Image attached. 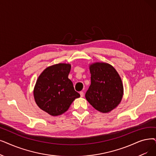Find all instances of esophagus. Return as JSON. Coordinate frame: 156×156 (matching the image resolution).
I'll use <instances>...</instances> for the list:
<instances>
[{"mask_svg": "<svg viewBox=\"0 0 156 156\" xmlns=\"http://www.w3.org/2000/svg\"><path fill=\"white\" fill-rule=\"evenodd\" d=\"M80 96H81V98H83V96H84V93H83V92H80Z\"/></svg>", "mask_w": 156, "mask_h": 156, "instance_id": "34e87169", "label": "esophagus"}]
</instances>
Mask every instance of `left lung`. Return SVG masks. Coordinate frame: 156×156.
Listing matches in <instances>:
<instances>
[{"mask_svg": "<svg viewBox=\"0 0 156 156\" xmlns=\"http://www.w3.org/2000/svg\"><path fill=\"white\" fill-rule=\"evenodd\" d=\"M91 84L85 98L96 110L109 113L121 102L124 87L120 76L114 67L106 62L89 65Z\"/></svg>", "mask_w": 156, "mask_h": 156, "instance_id": "8db88e82", "label": "left lung"}]
</instances>
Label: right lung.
Masks as SVG:
<instances>
[{"mask_svg": "<svg viewBox=\"0 0 156 156\" xmlns=\"http://www.w3.org/2000/svg\"><path fill=\"white\" fill-rule=\"evenodd\" d=\"M70 64L50 66L40 74L34 89L38 107L51 116L60 115L69 109L73 101L80 97L68 78Z\"/></svg>", "mask_w": 156, "mask_h": 156, "instance_id": "1", "label": "right lung"}]
</instances>
